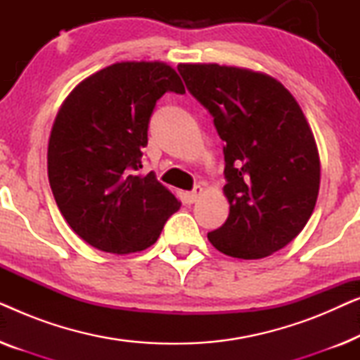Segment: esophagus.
Masks as SVG:
<instances>
[{
    "label": "esophagus",
    "mask_w": 360,
    "mask_h": 360,
    "mask_svg": "<svg viewBox=\"0 0 360 360\" xmlns=\"http://www.w3.org/2000/svg\"><path fill=\"white\" fill-rule=\"evenodd\" d=\"M201 193H203V188H201L200 185H196L191 191H186L185 198H186V201H188V203H195V201L200 198Z\"/></svg>",
    "instance_id": "esophagus-1"
}]
</instances>
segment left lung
<instances>
[{
    "mask_svg": "<svg viewBox=\"0 0 360 360\" xmlns=\"http://www.w3.org/2000/svg\"><path fill=\"white\" fill-rule=\"evenodd\" d=\"M179 72L226 142L229 216L210 243L245 260L277 252L302 233L319 191L318 147L302 108L265 73L218 63H180Z\"/></svg>",
    "mask_w": 360,
    "mask_h": 360,
    "instance_id": "obj_1",
    "label": "left lung"
}]
</instances>
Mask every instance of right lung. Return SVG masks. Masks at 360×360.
<instances>
[{"instance_id":"add662e5","label":"right lung","mask_w":360,"mask_h":360,"mask_svg":"<svg viewBox=\"0 0 360 360\" xmlns=\"http://www.w3.org/2000/svg\"><path fill=\"white\" fill-rule=\"evenodd\" d=\"M184 95L164 62H117L73 88L53 121L47 172L68 226L93 248L131 254L150 248L180 201L142 169L157 100Z\"/></svg>"}]
</instances>
